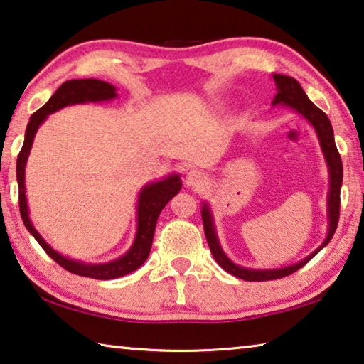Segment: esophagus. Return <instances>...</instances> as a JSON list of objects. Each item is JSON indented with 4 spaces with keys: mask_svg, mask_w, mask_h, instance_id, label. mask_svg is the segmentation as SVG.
I'll return each instance as SVG.
<instances>
[{
    "mask_svg": "<svg viewBox=\"0 0 364 364\" xmlns=\"http://www.w3.org/2000/svg\"><path fill=\"white\" fill-rule=\"evenodd\" d=\"M186 182L188 183V186H200L201 182H205V176H203V172H200V171H190L188 174H187V177H186Z\"/></svg>",
    "mask_w": 364,
    "mask_h": 364,
    "instance_id": "esophagus-1",
    "label": "esophagus"
}]
</instances>
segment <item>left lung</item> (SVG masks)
<instances>
[{"label": "left lung", "mask_w": 364, "mask_h": 364, "mask_svg": "<svg viewBox=\"0 0 364 364\" xmlns=\"http://www.w3.org/2000/svg\"><path fill=\"white\" fill-rule=\"evenodd\" d=\"M274 80L277 83V95L274 98L272 103H284L289 105L290 108L299 111L300 114L308 119L311 122V126L316 129V134L319 136L321 148H323V153L327 161V166H329V174H331V190H329V234L324 240L323 245H321L316 252L305 258L300 263L294 266L282 267V269H247V267H240L232 263V261L224 255L221 245H219L216 232H214L213 225V218L211 213L208 210V206H203V211H201V218H203V228H205V235L208 240V245H210L211 253L214 259L218 261V264L223 267L224 271H228L232 276L238 279H243V281L248 282H263V281H274V279H282L285 276H290L295 271H299L300 267L305 266L309 259L313 258L314 255L319 253V250L326 247L327 243L331 242L332 235L336 234L337 224H338V216H341V187H342V178H343V168H342V159L338 150L336 146V141H333V130L331 126L329 117L326 116L324 111H321L316 105L313 103L311 100L306 97V93L303 92V88L299 82L291 77L274 74Z\"/></svg>", "instance_id": "8db88e82"}]
</instances>
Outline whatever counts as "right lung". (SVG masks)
Segmentation results:
<instances>
[{
	"label": "right lung",
	"instance_id": "obj_1",
	"mask_svg": "<svg viewBox=\"0 0 364 364\" xmlns=\"http://www.w3.org/2000/svg\"><path fill=\"white\" fill-rule=\"evenodd\" d=\"M114 97L116 88L108 82L98 79H74L64 82L55 92V95H53L38 111H35L32 114L31 121L27 124L26 140H23L21 153L19 156H17L16 166L17 183H19V210L27 230L35 237V240L40 243V247L45 250L46 255L55 259L59 266L64 267L65 271L77 274V276L100 279V281H108V279L126 276V274L139 269V267L145 263V259L148 258L151 250L154 228H156L159 213L166 205H168V201L172 196L181 190V178H178V176H171L168 178H164V181L150 183V186H146L141 190L139 198V228H136V237L132 248H130L122 258L106 264H85L79 263V261L68 259L56 253L55 250L40 237L38 232L35 230L31 219H28L26 187H23V172H26V163L28 153H31L35 132H37L40 124L45 121L48 114H51V112L61 109L68 105L85 103V101H103Z\"/></svg>",
	"mask_w": 364,
	"mask_h": 364
}]
</instances>
